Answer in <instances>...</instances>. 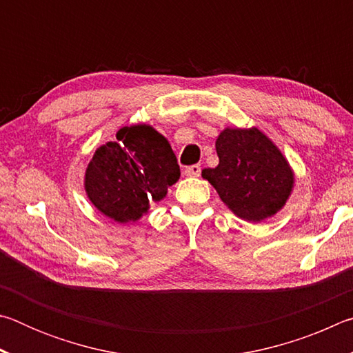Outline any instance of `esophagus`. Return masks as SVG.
Masks as SVG:
<instances>
[{
    "mask_svg": "<svg viewBox=\"0 0 353 353\" xmlns=\"http://www.w3.org/2000/svg\"><path fill=\"white\" fill-rule=\"evenodd\" d=\"M201 165H191V166H187L185 168V176L188 177H198L201 176Z\"/></svg>",
    "mask_w": 353,
    "mask_h": 353,
    "instance_id": "obj_1",
    "label": "esophagus"
}]
</instances>
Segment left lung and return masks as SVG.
<instances>
[{
	"mask_svg": "<svg viewBox=\"0 0 353 353\" xmlns=\"http://www.w3.org/2000/svg\"><path fill=\"white\" fill-rule=\"evenodd\" d=\"M219 163L202 170V177L238 218L260 223L285 205L294 174L279 148L252 129L227 128L216 140Z\"/></svg>",
	"mask_w": 353,
	"mask_h": 353,
	"instance_id": "8db88e82",
	"label": "left lung"
}]
</instances>
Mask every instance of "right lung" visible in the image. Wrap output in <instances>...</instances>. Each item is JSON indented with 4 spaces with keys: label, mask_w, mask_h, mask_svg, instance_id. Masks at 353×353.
I'll return each instance as SVG.
<instances>
[{
    "label": "right lung",
    "mask_w": 353,
    "mask_h": 353,
    "mask_svg": "<svg viewBox=\"0 0 353 353\" xmlns=\"http://www.w3.org/2000/svg\"><path fill=\"white\" fill-rule=\"evenodd\" d=\"M181 168L168 140L148 124L123 128L117 141L97 149L85 171V191L98 210L117 223H130L162 201Z\"/></svg>",
    "instance_id": "right-lung-1"
}]
</instances>
